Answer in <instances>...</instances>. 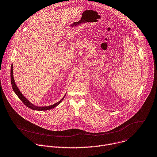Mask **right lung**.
Masks as SVG:
<instances>
[{"label":"right lung","instance_id":"right-lung-1","mask_svg":"<svg viewBox=\"0 0 157 157\" xmlns=\"http://www.w3.org/2000/svg\"><path fill=\"white\" fill-rule=\"evenodd\" d=\"M10 78H11V83H12V88H13V91L15 92V94L17 95V96L19 97V98L22 101V102L25 104V105L32 109V110H39V111H42V110H50V109H54V107H57L59 104H60L61 103V101L63 100V98H65V95L59 101H58L57 103L54 104V105H50V106H47V107H37V106H35L33 104H32L29 101H28L23 95V94L21 93V92L19 90L18 87L17 86L16 84H15V80H14V78H13V65H12V67H11V71H10Z\"/></svg>","mask_w":157,"mask_h":157}]
</instances>
